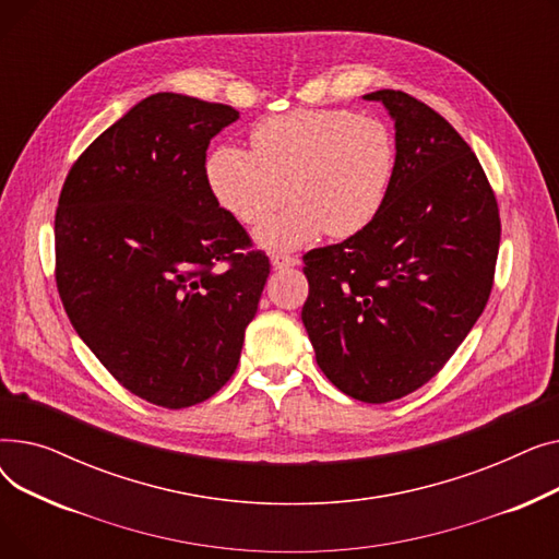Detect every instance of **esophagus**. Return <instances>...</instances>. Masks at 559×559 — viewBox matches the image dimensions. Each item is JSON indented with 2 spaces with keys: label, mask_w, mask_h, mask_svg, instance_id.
I'll list each match as a JSON object with an SVG mask.
<instances>
[{
  "label": "esophagus",
  "mask_w": 559,
  "mask_h": 559,
  "mask_svg": "<svg viewBox=\"0 0 559 559\" xmlns=\"http://www.w3.org/2000/svg\"><path fill=\"white\" fill-rule=\"evenodd\" d=\"M272 264H274V270L297 267V264H299V258H295V255H287V253H274V255H272Z\"/></svg>",
  "instance_id": "obj_1"
}]
</instances>
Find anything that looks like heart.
I'll return each mask as SVG.
<instances>
[{
	"instance_id": "b5f03b06",
	"label": "heart",
	"mask_w": 559,
	"mask_h": 559,
	"mask_svg": "<svg viewBox=\"0 0 559 559\" xmlns=\"http://www.w3.org/2000/svg\"><path fill=\"white\" fill-rule=\"evenodd\" d=\"M396 174L392 129L346 108L295 110L251 131V152L222 144L205 163V179L224 211L258 226L267 249H297L321 233L350 238L383 211Z\"/></svg>"
}]
</instances>
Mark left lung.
I'll return each instance as SVG.
<instances>
[{
  "label": "left lung",
  "mask_w": 559,
  "mask_h": 559,
  "mask_svg": "<svg viewBox=\"0 0 559 559\" xmlns=\"http://www.w3.org/2000/svg\"><path fill=\"white\" fill-rule=\"evenodd\" d=\"M396 127V174L380 215L304 255L301 310L319 369L350 399L388 403L426 385L483 314L501 245L496 194L442 115L376 91Z\"/></svg>",
  "instance_id": "1"
}]
</instances>
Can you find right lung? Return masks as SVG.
Masks as SVG:
<instances>
[{"mask_svg": "<svg viewBox=\"0 0 559 559\" xmlns=\"http://www.w3.org/2000/svg\"><path fill=\"white\" fill-rule=\"evenodd\" d=\"M238 117L156 93L87 146L58 197L56 287L72 326L117 383L160 407L228 383L272 270L205 179L211 138Z\"/></svg>", "mask_w": 559, "mask_h": 559, "instance_id": "1", "label": "right lung"}]
</instances>
